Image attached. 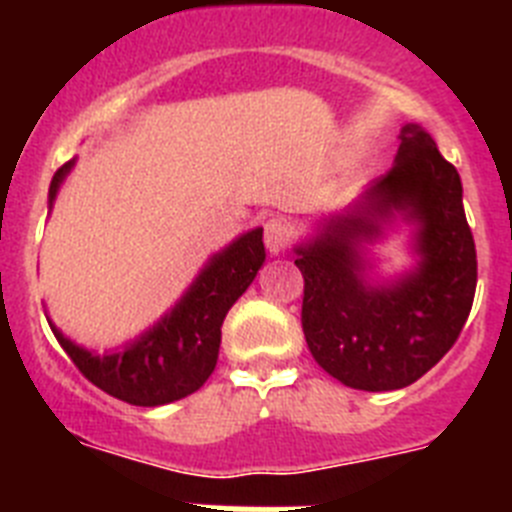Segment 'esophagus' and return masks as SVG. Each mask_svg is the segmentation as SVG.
I'll return each mask as SVG.
<instances>
[{
  "label": "esophagus",
  "mask_w": 512,
  "mask_h": 512,
  "mask_svg": "<svg viewBox=\"0 0 512 512\" xmlns=\"http://www.w3.org/2000/svg\"><path fill=\"white\" fill-rule=\"evenodd\" d=\"M292 235H295V228L284 217H271L269 223L264 225V243L274 256L287 251L289 243H292Z\"/></svg>",
  "instance_id": "esophagus-1"
}]
</instances>
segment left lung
<instances>
[{"mask_svg":"<svg viewBox=\"0 0 512 512\" xmlns=\"http://www.w3.org/2000/svg\"><path fill=\"white\" fill-rule=\"evenodd\" d=\"M400 214L414 223L419 264L395 283L365 279L363 243ZM305 279L302 330L312 359L346 387H408L443 359L467 323L477 251L459 171L420 125H405L395 164L348 210L295 248Z\"/></svg>","mask_w":512,"mask_h":512,"instance_id":"left-lung-1","label":"left lung"}]
</instances>
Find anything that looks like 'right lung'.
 <instances>
[{
	"mask_svg": "<svg viewBox=\"0 0 512 512\" xmlns=\"http://www.w3.org/2000/svg\"><path fill=\"white\" fill-rule=\"evenodd\" d=\"M71 169L74 161L53 174L48 189L51 205ZM264 259V230L243 233L207 261L192 287L164 318L112 354L99 356L76 346L56 325H51L53 336L71 356L76 369L117 400L140 408L182 400L200 390L215 372L225 315L251 287Z\"/></svg>",
	"mask_w": 512,
	"mask_h": 512,
	"instance_id": "1",
	"label": "right lung"
}]
</instances>
